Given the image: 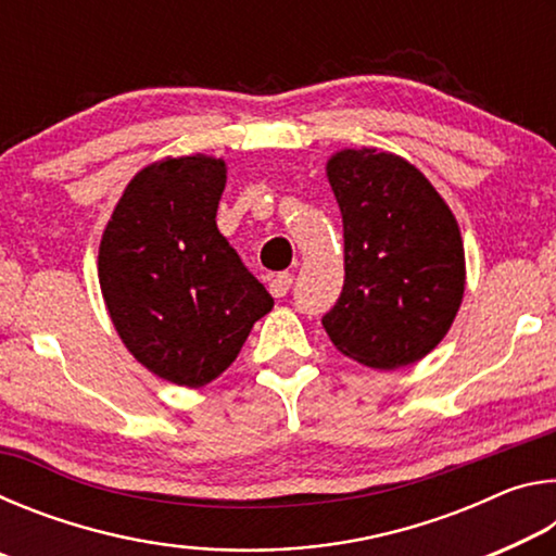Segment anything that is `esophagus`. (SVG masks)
<instances>
[{
  "instance_id": "34e87169",
  "label": "esophagus",
  "mask_w": 556,
  "mask_h": 556,
  "mask_svg": "<svg viewBox=\"0 0 556 556\" xmlns=\"http://www.w3.org/2000/svg\"><path fill=\"white\" fill-rule=\"evenodd\" d=\"M291 275L289 271H279V275H275L269 279V291H271V296L275 299H281V296H287L289 294V289H291Z\"/></svg>"
}]
</instances>
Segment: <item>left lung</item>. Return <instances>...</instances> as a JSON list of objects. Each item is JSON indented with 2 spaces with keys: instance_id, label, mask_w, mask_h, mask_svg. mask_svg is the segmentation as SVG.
Masks as SVG:
<instances>
[{
  "instance_id": "obj_1",
  "label": "left lung",
  "mask_w": 556,
  "mask_h": 556,
  "mask_svg": "<svg viewBox=\"0 0 556 556\" xmlns=\"http://www.w3.org/2000/svg\"><path fill=\"white\" fill-rule=\"evenodd\" d=\"M343 215L345 281L321 324L343 355L392 370L434 351L464 299L458 223L425 174L375 149L326 166Z\"/></svg>"
}]
</instances>
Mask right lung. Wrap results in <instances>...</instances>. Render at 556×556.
Instances as JSON below:
<instances>
[{"mask_svg": "<svg viewBox=\"0 0 556 556\" xmlns=\"http://www.w3.org/2000/svg\"><path fill=\"white\" fill-rule=\"evenodd\" d=\"M223 188L220 159L156 162L131 178L100 242V289L122 343L184 388L228 370L275 306L215 225Z\"/></svg>", "mask_w": 556, "mask_h": 556, "instance_id": "obj_1", "label": "right lung"}]
</instances>
